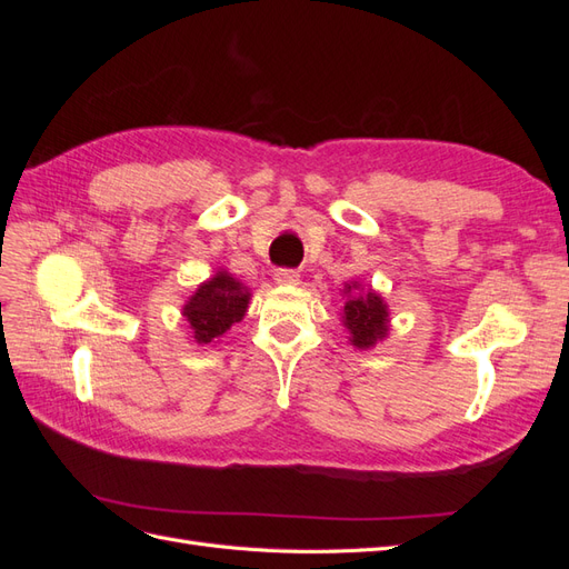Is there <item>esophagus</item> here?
Returning a JSON list of instances; mask_svg holds the SVG:
<instances>
[{
  "label": "esophagus",
  "mask_w": 569,
  "mask_h": 569,
  "mask_svg": "<svg viewBox=\"0 0 569 569\" xmlns=\"http://www.w3.org/2000/svg\"><path fill=\"white\" fill-rule=\"evenodd\" d=\"M274 282H278V284H287V287L299 284V272H297V270H289V268L274 270Z\"/></svg>",
  "instance_id": "obj_1"
}]
</instances>
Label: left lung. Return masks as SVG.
I'll return each instance as SVG.
<instances>
[{
    "instance_id": "left-lung-1",
    "label": "left lung",
    "mask_w": 569,
    "mask_h": 569,
    "mask_svg": "<svg viewBox=\"0 0 569 569\" xmlns=\"http://www.w3.org/2000/svg\"><path fill=\"white\" fill-rule=\"evenodd\" d=\"M358 282L343 287L347 303H343L341 320L349 330V341L356 349H372L389 332V311L380 295H375L372 289H366L363 295H358Z\"/></svg>"
}]
</instances>
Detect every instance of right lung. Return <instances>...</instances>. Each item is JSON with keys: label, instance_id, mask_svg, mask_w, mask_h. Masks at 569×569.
I'll use <instances>...</instances> for the list:
<instances>
[{"label": "right lung", "instance_id": "1", "mask_svg": "<svg viewBox=\"0 0 569 569\" xmlns=\"http://www.w3.org/2000/svg\"><path fill=\"white\" fill-rule=\"evenodd\" d=\"M249 299V289L228 270H218L209 282H201L182 306V316L189 322L194 341L203 347L226 335L234 322L244 318Z\"/></svg>", "mask_w": 569, "mask_h": 569}]
</instances>
